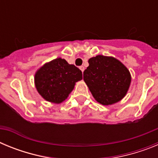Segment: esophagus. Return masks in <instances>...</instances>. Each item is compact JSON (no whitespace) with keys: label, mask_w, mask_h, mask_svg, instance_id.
Instances as JSON below:
<instances>
[{"label":"esophagus","mask_w":158,"mask_h":158,"mask_svg":"<svg viewBox=\"0 0 158 158\" xmlns=\"http://www.w3.org/2000/svg\"><path fill=\"white\" fill-rule=\"evenodd\" d=\"M80 69L81 70V72L83 73L84 70H85V67H84L83 65H81V66H80Z\"/></svg>","instance_id":"1"}]
</instances>
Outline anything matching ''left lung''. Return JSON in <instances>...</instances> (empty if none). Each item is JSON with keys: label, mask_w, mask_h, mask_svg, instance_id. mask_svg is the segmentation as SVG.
Segmentation results:
<instances>
[{"label": "left lung", "mask_w": 158, "mask_h": 158, "mask_svg": "<svg viewBox=\"0 0 158 158\" xmlns=\"http://www.w3.org/2000/svg\"><path fill=\"white\" fill-rule=\"evenodd\" d=\"M89 64L84 71V81L95 100L102 105H111L120 101L131 85L129 69L111 56L96 55L89 58Z\"/></svg>", "instance_id": "1"}]
</instances>
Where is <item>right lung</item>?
Returning <instances> with one entry per match:
<instances>
[{
  "label": "right lung",
  "mask_w": 158,
  "mask_h": 158,
  "mask_svg": "<svg viewBox=\"0 0 158 158\" xmlns=\"http://www.w3.org/2000/svg\"><path fill=\"white\" fill-rule=\"evenodd\" d=\"M82 79V73L74 65L62 58L47 62L35 73V85L45 100L61 104L67 99L76 82Z\"/></svg>",
  "instance_id": "1"
}]
</instances>
